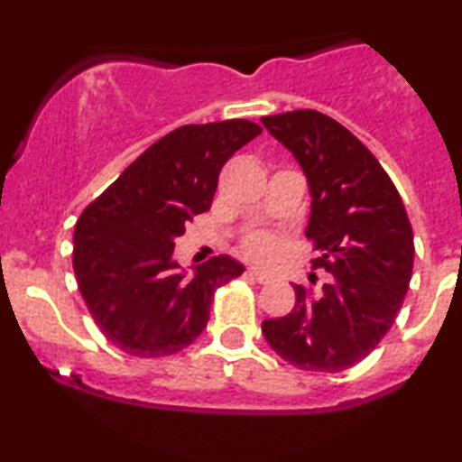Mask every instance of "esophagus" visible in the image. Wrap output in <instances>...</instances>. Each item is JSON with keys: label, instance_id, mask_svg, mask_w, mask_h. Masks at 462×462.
I'll return each mask as SVG.
<instances>
[{"label": "esophagus", "instance_id": "esophagus-1", "mask_svg": "<svg viewBox=\"0 0 462 462\" xmlns=\"http://www.w3.org/2000/svg\"><path fill=\"white\" fill-rule=\"evenodd\" d=\"M247 275H249V278L256 280V282H261V284H267L269 280H272V275L264 273V272H261V269H256V267L247 269Z\"/></svg>", "mask_w": 462, "mask_h": 462}]
</instances>
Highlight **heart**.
Returning <instances> with one entry per match:
<instances>
[{
  "label": "heart",
  "mask_w": 462,
  "mask_h": 462,
  "mask_svg": "<svg viewBox=\"0 0 462 462\" xmlns=\"http://www.w3.org/2000/svg\"><path fill=\"white\" fill-rule=\"evenodd\" d=\"M247 256L256 258V261H269L275 252H278V241L269 235H254L245 241Z\"/></svg>",
  "instance_id": "heart-1"
}]
</instances>
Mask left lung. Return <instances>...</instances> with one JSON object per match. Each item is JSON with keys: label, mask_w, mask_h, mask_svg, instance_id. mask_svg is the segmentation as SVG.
I'll return each mask as SVG.
<instances>
[{"label": "left lung", "mask_w": 462, "mask_h": 462, "mask_svg": "<svg viewBox=\"0 0 462 462\" xmlns=\"http://www.w3.org/2000/svg\"><path fill=\"white\" fill-rule=\"evenodd\" d=\"M263 125L309 180L310 264L332 275L319 298L295 286L293 310L264 319L263 334L293 367L343 371L375 349L404 304L415 258L411 221L383 164L332 116L293 110L263 116Z\"/></svg>", "instance_id": "1"}]
</instances>
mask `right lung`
I'll list each match as a JSON object with an SVG mask.
<instances>
[{
	"label": "right lung",
	"instance_id": "1",
	"mask_svg": "<svg viewBox=\"0 0 462 462\" xmlns=\"http://www.w3.org/2000/svg\"><path fill=\"white\" fill-rule=\"evenodd\" d=\"M247 119L182 125L153 143L84 208L73 232V272L88 312L130 356H171L199 337L215 291L245 272L230 256L193 278L173 261L176 238L213 204L221 167L261 134Z\"/></svg>",
	"mask_w": 462,
	"mask_h": 462
}]
</instances>
